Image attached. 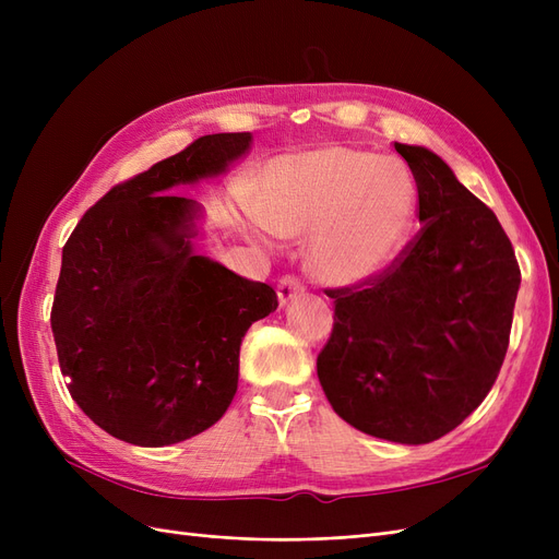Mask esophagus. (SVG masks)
Instances as JSON below:
<instances>
[{
	"label": "esophagus",
	"instance_id": "34e87169",
	"mask_svg": "<svg viewBox=\"0 0 559 559\" xmlns=\"http://www.w3.org/2000/svg\"><path fill=\"white\" fill-rule=\"evenodd\" d=\"M302 294V286L296 277H282L277 284V298H280V306H289V302Z\"/></svg>",
	"mask_w": 559,
	"mask_h": 559
}]
</instances>
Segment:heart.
<instances>
[{"label": "heart", "instance_id": "obj_1", "mask_svg": "<svg viewBox=\"0 0 559 559\" xmlns=\"http://www.w3.org/2000/svg\"><path fill=\"white\" fill-rule=\"evenodd\" d=\"M415 210V179L403 160L349 146L270 160L251 191V212L267 233L308 235V273L329 286L384 273L408 242Z\"/></svg>", "mask_w": 559, "mask_h": 559}]
</instances>
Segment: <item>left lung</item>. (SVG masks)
<instances>
[{"label":"left lung","mask_w":559,"mask_h":559,"mask_svg":"<svg viewBox=\"0 0 559 559\" xmlns=\"http://www.w3.org/2000/svg\"><path fill=\"white\" fill-rule=\"evenodd\" d=\"M419 195L417 238L382 275L331 289L321 389L347 425L401 445L478 408L509 349L520 267L495 212L427 146L394 144Z\"/></svg>","instance_id":"obj_1"}]
</instances>
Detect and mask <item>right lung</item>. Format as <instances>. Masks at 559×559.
<instances>
[{
  "label": "right lung",
  "mask_w": 559,
  "mask_h": 559,
  "mask_svg": "<svg viewBox=\"0 0 559 559\" xmlns=\"http://www.w3.org/2000/svg\"><path fill=\"white\" fill-rule=\"evenodd\" d=\"M251 132L205 134L93 205L62 247L50 312L79 408L118 441L181 443L238 392L240 345L277 310L273 286L195 251L205 210L173 193L242 158Z\"/></svg>",
  "instance_id": "right-lung-1"
}]
</instances>
